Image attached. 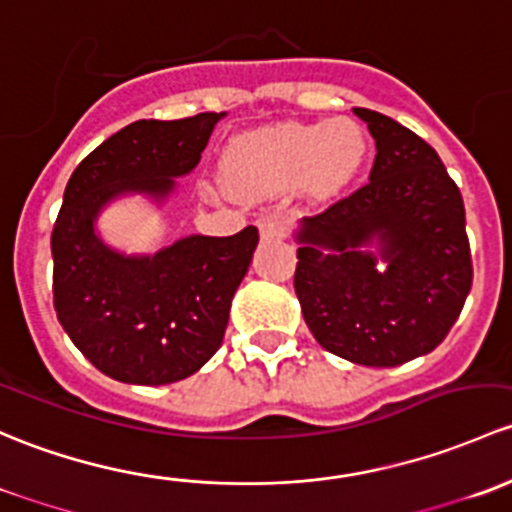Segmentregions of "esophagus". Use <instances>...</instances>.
Wrapping results in <instances>:
<instances>
[{
  "instance_id": "1",
  "label": "esophagus",
  "mask_w": 512,
  "mask_h": 512,
  "mask_svg": "<svg viewBox=\"0 0 512 512\" xmlns=\"http://www.w3.org/2000/svg\"><path fill=\"white\" fill-rule=\"evenodd\" d=\"M288 226H291V219L286 214H268V217L258 219V229H261L263 239H283L288 234Z\"/></svg>"
}]
</instances>
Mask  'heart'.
I'll use <instances>...</instances> for the list:
<instances>
[{
    "mask_svg": "<svg viewBox=\"0 0 512 512\" xmlns=\"http://www.w3.org/2000/svg\"><path fill=\"white\" fill-rule=\"evenodd\" d=\"M365 157V140L350 120L323 125L283 123L244 135L224 157V177L241 194H273L303 182L318 197L350 182Z\"/></svg>",
    "mask_w": 512,
    "mask_h": 512,
    "instance_id": "heart-1",
    "label": "heart"
}]
</instances>
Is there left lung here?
<instances>
[{
    "mask_svg": "<svg viewBox=\"0 0 512 512\" xmlns=\"http://www.w3.org/2000/svg\"><path fill=\"white\" fill-rule=\"evenodd\" d=\"M355 115L377 145L370 182L303 219L293 286L325 350L397 367L434 350L461 315L473 283L466 209L429 142L374 110ZM372 243L374 255L361 251Z\"/></svg>",
    "mask_w": 512,
    "mask_h": 512,
    "instance_id": "8db88e82",
    "label": "left lung"
}]
</instances>
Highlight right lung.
<instances>
[{
	"label": "right lung",
	"mask_w": 512,
	"mask_h": 512,
	"mask_svg": "<svg viewBox=\"0 0 512 512\" xmlns=\"http://www.w3.org/2000/svg\"><path fill=\"white\" fill-rule=\"evenodd\" d=\"M224 113L138 120L73 170L51 234L54 308L73 345L118 382L189 377L224 340L231 298L249 271L256 226L234 236H187L155 256L110 251L93 231L125 192L165 199L197 167Z\"/></svg>",
	"instance_id": "1"
}]
</instances>
